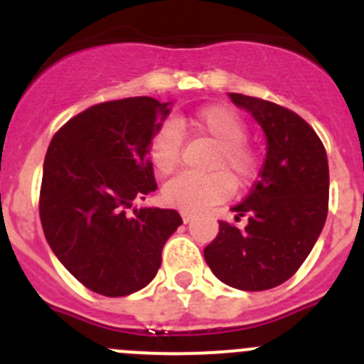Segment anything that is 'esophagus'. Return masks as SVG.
<instances>
[{"label": "esophagus", "instance_id": "esophagus-1", "mask_svg": "<svg viewBox=\"0 0 364 364\" xmlns=\"http://www.w3.org/2000/svg\"><path fill=\"white\" fill-rule=\"evenodd\" d=\"M182 220H184V224H189L193 220V215L188 211H182Z\"/></svg>", "mask_w": 364, "mask_h": 364}]
</instances>
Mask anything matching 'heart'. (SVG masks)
<instances>
[{"mask_svg":"<svg viewBox=\"0 0 364 364\" xmlns=\"http://www.w3.org/2000/svg\"><path fill=\"white\" fill-rule=\"evenodd\" d=\"M180 129L195 131L217 144L210 162V169L215 173H182L169 180L162 189L164 202L167 205L198 213L226 200L233 193V182L237 186H247L255 178L259 159L255 149L246 142V124L237 112L220 105L202 109L178 124L164 122L154 131L149 142V159L159 173L169 175L178 166L184 142Z\"/></svg>","mask_w":364,"mask_h":364,"instance_id":"b5f03b06","label":"heart"}]
</instances>
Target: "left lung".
I'll return each mask as SVG.
<instances>
[{
  "label": "left lung",
  "mask_w": 364,
  "mask_h": 364,
  "mask_svg": "<svg viewBox=\"0 0 364 364\" xmlns=\"http://www.w3.org/2000/svg\"><path fill=\"white\" fill-rule=\"evenodd\" d=\"M262 127L266 159L259 182L240 204L235 222H218V235L204 247L215 277L244 291L282 284L301 268L319 239L328 215V159L323 142L290 109L230 92Z\"/></svg>",
  "instance_id": "1"
}]
</instances>
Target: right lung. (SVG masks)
Listing matches in <instances>:
<instances>
[{"mask_svg": "<svg viewBox=\"0 0 364 364\" xmlns=\"http://www.w3.org/2000/svg\"><path fill=\"white\" fill-rule=\"evenodd\" d=\"M171 111L149 96L105 102L70 118L43 162L40 218L58 260L105 297L142 290L162 264L178 211L134 208L156 189L151 136Z\"/></svg>", "mask_w": 364, "mask_h": 364, "instance_id": "add662e5", "label": "right lung"}]
</instances>
